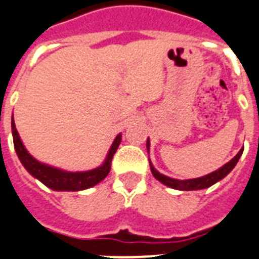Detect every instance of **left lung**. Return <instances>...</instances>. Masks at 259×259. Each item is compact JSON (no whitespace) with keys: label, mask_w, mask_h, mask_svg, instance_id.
Returning a JSON list of instances; mask_svg holds the SVG:
<instances>
[{"label":"left lung","mask_w":259,"mask_h":259,"mask_svg":"<svg viewBox=\"0 0 259 259\" xmlns=\"http://www.w3.org/2000/svg\"><path fill=\"white\" fill-rule=\"evenodd\" d=\"M149 147H151V141L149 139L147 140V149L148 153H149ZM244 152V148L240 149L237 154H236L233 158H232L229 162H227L225 165H223L220 169L215 170V171H212V173L207 174V176L199 177V178H193V180H176V178H170V177L163 176L161 174L160 171H157L154 169V166L152 165L151 160H149V165H151V171L153 174V177L156 178L157 181H160L161 183H163L165 186L170 187V189H176V190H181V191H193V190H203L207 189V187H211L212 185H215L216 182L219 181H222L224 177L228 176L231 173L233 167L236 166V163L238 162L240 160L241 154Z\"/></svg>","instance_id":"left-lung-1"}]
</instances>
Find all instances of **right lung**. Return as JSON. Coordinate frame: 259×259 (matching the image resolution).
I'll return each instance as SVG.
<instances>
[{"label": "right lung", "mask_w": 259, "mask_h": 259, "mask_svg": "<svg viewBox=\"0 0 259 259\" xmlns=\"http://www.w3.org/2000/svg\"><path fill=\"white\" fill-rule=\"evenodd\" d=\"M12 132L15 152L18 154L19 161L22 162L24 169L27 170L34 178L39 180L43 185L55 191H81V190L90 189V187L98 185L110 173L112 157L121 141V135L119 134L115 138L114 143L106 156V160L103 161L101 166L88 170V171H66V170L40 162L28 153L19 138L17 128H15L14 118H12Z\"/></svg>", "instance_id": "add662e5"}]
</instances>
